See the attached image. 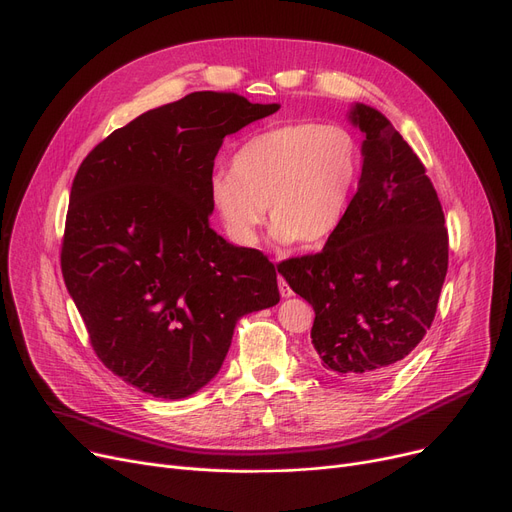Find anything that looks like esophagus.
<instances>
[{
    "mask_svg": "<svg viewBox=\"0 0 512 512\" xmlns=\"http://www.w3.org/2000/svg\"><path fill=\"white\" fill-rule=\"evenodd\" d=\"M278 288H280V294H282L284 299H288V297H292V294H294V292H292V288L288 286V282H286L282 276L278 278Z\"/></svg>",
    "mask_w": 512,
    "mask_h": 512,
    "instance_id": "esophagus-1",
    "label": "esophagus"
}]
</instances>
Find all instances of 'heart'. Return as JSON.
<instances>
[{
    "instance_id": "b5f03b06",
    "label": "heart",
    "mask_w": 512,
    "mask_h": 512,
    "mask_svg": "<svg viewBox=\"0 0 512 512\" xmlns=\"http://www.w3.org/2000/svg\"><path fill=\"white\" fill-rule=\"evenodd\" d=\"M363 172V147L342 124L294 120L265 128L209 180V203L226 236L251 247L263 207L280 242L319 247L342 226Z\"/></svg>"
}]
</instances>
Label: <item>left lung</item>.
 <instances>
[{"instance_id": "left-lung-1", "label": "left lung", "mask_w": 512, "mask_h": 512, "mask_svg": "<svg viewBox=\"0 0 512 512\" xmlns=\"http://www.w3.org/2000/svg\"><path fill=\"white\" fill-rule=\"evenodd\" d=\"M363 172L351 209L319 253L278 265L313 307L311 342L326 369L378 380L423 340L448 272L444 211L425 166L386 116L357 103Z\"/></svg>"}]
</instances>
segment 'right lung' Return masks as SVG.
<instances>
[{"label":"right lung","instance_id":"right-lung-1","mask_svg":"<svg viewBox=\"0 0 512 512\" xmlns=\"http://www.w3.org/2000/svg\"><path fill=\"white\" fill-rule=\"evenodd\" d=\"M197 91L103 139L80 164L62 274L99 361L155 398H186L220 371L236 321L280 301L274 263L209 226L226 134L278 112Z\"/></svg>","mask_w":512,"mask_h":512}]
</instances>
